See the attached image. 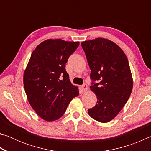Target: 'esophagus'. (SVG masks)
Wrapping results in <instances>:
<instances>
[{
	"label": "esophagus",
	"instance_id": "34e87169",
	"mask_svg": "<svg viewBox=\"0 0 151 151\" xmlns=\"http://www.w3.org/2000/svg\"><path fill=\"white\" fill-rule=\"evenodd\" d=\"M81 88L83 91H86L88 90V86L86 84H84V85L81 86Z\"/></svg>",
	"mask_w": 151,
	"mask_h": 151
}]
</instances>
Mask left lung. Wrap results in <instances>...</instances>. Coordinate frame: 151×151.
<instances>
[{
  "label": "left lung",
  "mask_w": 151,
  "mask_h": 151,
  "mask_svg": "<svg viewBox=\"0 0 151 151\" xmlns=\"http://www.w3.org/2000/svg\"><path fill=\"white\" fill-rule=\"evenodd\" d=\"M81 46L91 68V90L97 97L96 105L88 109V114L97 121L108 122L131 96L133 82L129 61L121 48L108 39L97 38Z\"/></svg>",
  "instance_id": "left-lung-1"
}]
</instances>
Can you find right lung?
I'll return each mask as SVG.
<instances>
[{
	"instance_id": "right-lung-1",
	"label": "right lung",
	"mask_w": 151,
	"mask_h": 151,
	"mask_svg": "<svg viewBox=\"0 0 151 151\" xmlns=\"http://www.w3.org/2000/svg\"><path fill=\"white\" fill-rule=\"evenodd\" d=\"M78 45L79 42L48 39L30 56L23 76L24 91L30 106L45 121L60 118L79 94L65 69L68 58Z\"/></svg>"
}]
</instances>
